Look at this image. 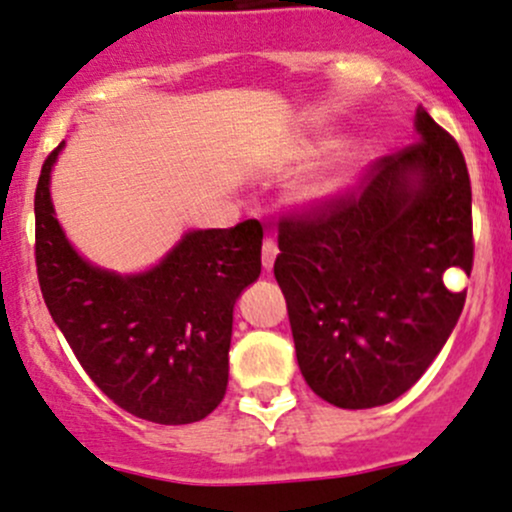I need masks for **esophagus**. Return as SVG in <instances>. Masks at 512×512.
I'll use <instances>...</instances> for the list:
<instances>
[{"label":"esophagus","instance_id":"esophagus-1","mask_svg":"<svg viewBox=\"0 0 512 512\" xmlns=\"http://www.w3.org/2000/svg\"><path fill=\"white\" fill-rule=\"evenodd\" d=\"M275 256H278V244H275L273 239H266L263 241V249H261V261H263V268H266V271H271L273 268Z\"/></svg>","mask_w":512,"mask_h":512}]
</instances>
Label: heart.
Wrapping results in <instances>:
<instances>
[{
  "instance_id": "obj_1",
  "label": "heart",
  "mask_w": 512,
  "mask_h": 512,
  "mask_svg": "<svg viewBox=\"0 0 512 512\" xmlns=\"http://www.w3.org/2000/svg\"><path fill=\"white\" fill-rule=\"evenodd\" d=\"M321 147H333V140H324ZM350 181V169L346 164L333 166V169L321 171V174L312 176L309 181H304L300 188H297V200L304 205H319L331 200L333 195H338L343 188L348 186Z\"/></svg>"
}]
</instances>
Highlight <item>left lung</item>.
Instances as JSON below:
<instances>
[{"label":"left lung","instance_id":"obj_1","mask_svg":"<svg viewBox=\"0 0 512 512\" xmlns=\"http://www.w3.org/2000/svg\"><path fill=\"white\" fill-rule=\"evenodd\" d=\"M418 140L331 200L278 222L275 280L297 363L338 409H372L421 380L455 329L472 273V183L455 137L416 111Z\"/></svg>","mask_w":512,"mask_h":512}]
</instances>
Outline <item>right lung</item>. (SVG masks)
<instances>
[{"label": "right lung", "instance_id": "1", "mask_svg": "<svg viewBox=\"0 0 512 512\" xmlns=\"http://www.w3.org/2000/svg\"><path fill=\"white\" fill-rule=\"evenodd\" d=\"M36 186V268L50 317L79 365L113 404L145 421L183 426L225 399L234 302L261 273L258 220L188 232L152 271L116 275L86 263Z\"/></svg>", "mask_w": 512, "mask_h": 512}]
</instances>
